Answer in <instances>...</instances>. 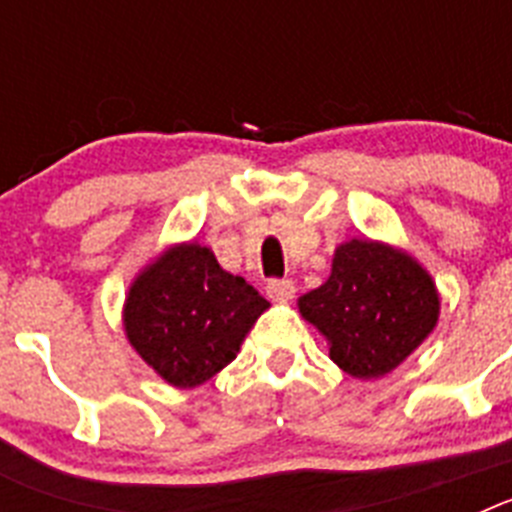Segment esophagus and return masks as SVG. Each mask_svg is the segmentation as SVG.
<instances>
[{"label":"esophagus","instance_id":"34e87169","mask_svg":"<svg viewBox=\"0 0 512 512\" xmlns=\"http://www.w3.org/2000/svg\"><path fill=\"white\" fill-rule=\"evenodd\" d=\"M266 295L274 302H289L295 297V282L292 279H271L266 284Z\"/></svg>","mask_w":512,"mask_h":512}]
</instances>
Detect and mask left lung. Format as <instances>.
<instances>
[{
    "mask_svg": "<svg viewBox=\"0 0 512 512\" xmlns=\"http://www.w3.org/2000/svg\"><path fill=\"white\" fill-rule=\"evenodd\" d=\"M328 341V356L354 379L390 374L431 336L441 315L436 282L390 243L351 238L336 246L330 277L297 300Z\"/></svg>",
    "mask_w": 512,
    "mask_h": 512,
    "instance_id": "obj_1",
    "label": "left lung"
}]
</instances>
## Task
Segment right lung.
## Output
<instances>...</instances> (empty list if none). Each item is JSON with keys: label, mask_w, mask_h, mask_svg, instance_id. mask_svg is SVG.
<instances>
[{"label": "right lung", "mask_w": 512, "mask_h": 512, "mask_svg": "<svg viewBox=\"0 0 512 512\" xmlns=\"http://www.w3.org/2000/svg\"><path fill=\"white\" fill-rule=\"evenodd\" d=\"M269 302L217 264L212 248L174 243L133 277L122 328L135 354L176 390H192L230 364Z\"/></svg>", "instance_id": "obj_1"}]
</instances>
